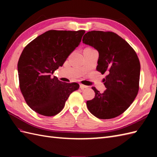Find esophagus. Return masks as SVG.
I'll list each match as a JSON object with an SVG mask.
<instances>
[{"mask_svg": "<svg viewBox=\"0 0 157 157\" xmlns=\"http://www.w3.org/2000/svg\"><path fill=\"white\" fill-rule=\"evenodd\" d=\"M79 87H80V88H81L82 90H84V89H85V88H87L88 86H85V85H84V84H79Z\"/></svg>", "mask_w": 157, "mask_h": 157, "instance_id": "1", "label": "esophagus"}]
</instances>
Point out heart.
<instances>
[{
  "label": "heart",
  "mask_w": 157,
  "mask_h": 157,
  "mask_svg": "<svg viewBox=\"0 0 157 157\" xmlns=\"http://www.w3.org/2000/svg\"><path fill=\"white\" fill-rule=\"evenodd\" d=\"M85 49H93V48L91 47H86Z\"/></svg>",
  "instance_id": "obj_1"
}]
</instances>
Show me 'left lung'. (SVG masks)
I'll return each instance as SVG.
<instances>
[{"instance_id": "obj_1", "label": "left lung", "mask_w": 157, "mask_h": 157, "mask_svg": "<svg viewBox=\"0 0 157 157\" xmlns=\"http://www.w3.org/2000/svg\"><path fill=\"white\" fill-rule=\"evenodd\" d=\"M82 41L98 51L96 70L107 74L103 79L106 89L101 93L92 87L95 96L86 105L98 119L115 118L129 108L138 94L140 63L137 54L124 39L112 32H88Z\"/></svg>"}]
</instances>
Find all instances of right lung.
<instances>
[{"mask_svg": "<svg viewBox=\"0 0 157 157\" xmlns=\"http://www.w3.org/2000/svg\"><path fill=\"white\" fill-rule=\"evenodd\" d=\"M85 30H49L33 40L23 50L17 70L19 88L28 105L40 115H57L64 108L78 83L52 78L82 40Z\"/></svg>", "mask_w": 157, "mask_h": 157, "instance_id": "1", "label": "right lung"}]
</instances>
